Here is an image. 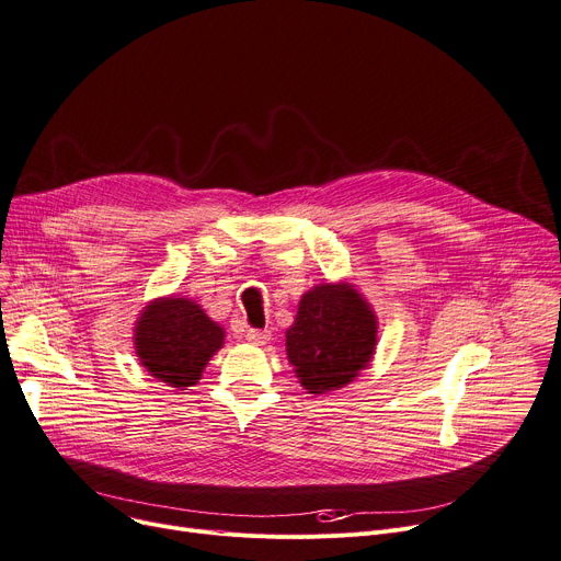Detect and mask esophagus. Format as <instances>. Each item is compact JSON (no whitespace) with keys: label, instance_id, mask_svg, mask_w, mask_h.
<instances>
[{"label":"esophagus","instance_id":"esophagus-1","mask_svg":"<svg viewBox=\"0 0 561 561\" xmlns=\"http://www.w3.org/2000/svg\"><path fill=\"white\" fill-rule=\"evenodd\" d=\"M245 341L252 345H266L271 341V331L268 329H245Z\"/></svg>","mask_w":561,"mask_h":561}]
</instances>
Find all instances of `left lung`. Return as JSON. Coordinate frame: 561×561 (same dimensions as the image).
Segmentation results:
<instances>
[{"mask_svg": "<svg viewBox=\"0 0 561 561\" xmlns=\"http://www.w3.org/2000/svg\"><path fill=\"white\" fill-rule=\"evenodd\" d=\"M377 345V318L350 284H320L305 293L286 352L311 394L347 386Z\"/></svg>", "mask_w": 561, "mask_h": 561, "instance_id": "1", "label": "left lung"}]
</instances>
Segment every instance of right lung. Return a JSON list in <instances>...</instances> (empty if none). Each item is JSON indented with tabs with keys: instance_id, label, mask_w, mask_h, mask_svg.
<instances>
[{
	"instance_id": "add662e5",
	"label": "right lung",
	"mask_w": 561,
	"mask_h": 561,
	"mask_svg": "<svg viewBox=\"0 0 561 561\" xmlns=\"http://www.w3.org/2000/svg\"><path fill=\"white\" fill-rule=\"evenodd\" d=\"M222 329L186 297L148 305L135 329V350L151 375L173 388L196 386L222 345Z\"/></svg>"
}]
</instances>
